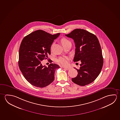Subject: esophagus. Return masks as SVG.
<instances>
[{
	"mask_svg": "<svg viewBox=\"0 0 120 120\" xmlns=\"http://www.w3.org/2000/svg\"><path fill=\"white\" fill-rule=\"evenodd\" d=\"M64 68L66 70H69L70 69V68H69V67H64Z\"/></svg>",
	"mask_w": 120,
	"mask_h": 120,
	"instance_id": "34e87169",
	"label": "esophagus"
}]
</instances>
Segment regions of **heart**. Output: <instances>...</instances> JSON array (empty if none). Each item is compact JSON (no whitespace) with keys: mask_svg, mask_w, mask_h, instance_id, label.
Segmentation results:
<instances>
[{"mask_svg":"<svg viewBox=\"0 0 120 120\" xmlns=\"http://www.w3.org/2000/svg\"><path fill=\"white\" fill-rule=\"evenodd\" d=\"M70 42L67 39L65 38H62L61 40V42L62 45H64L66 44L67 43ZM69 58L67 57H61L57 60L58 63L59 64L62 66H67L68 64Z\"/></svg>","mask_w":120,"mask_h":120,"instance_id":"1","label":"heart"}]
</instances>
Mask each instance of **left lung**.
<instances>
[{
	"instance_id": "obj_1",
	"label": "left lung",
	"mask_w": 120,
	"mask_h": 120,
	"mask_svg": "<svg viewBox=\"0 0 120 120\" xmlns=\"http://www.w3.org/2000/svg\"><path fill=\"white\" fill-rule=\"evenodd\" d=\"M75 43L74 62L80 61L76 77L71 79L75 83L85 86L93 82L98 76L103 64L101 46L96 35L83 29H77L65 34Z\"/></svg>"
}]
</instances>
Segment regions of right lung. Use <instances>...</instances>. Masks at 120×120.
Here are the masks:
<instances>
[{
	"label": "right lung",
	"mask_w": 120,
	"mask_h": 120,
	"mask_svg": "<svg viewBox=\"0 0 120 120\" xmlns=\"http://www.w3.org/2000/svg\"><path fill=\"white\" fill-rule=\"evenodd\" d=\"M60 33L51 34L38 30L23 38L19 51V69L30 84L39 88L48 86L54 80L55 70L59 66L50 64L48 67L41 61L51 54V47ZM51 62H52L51 61Z\"/></svg>",
	"instance_id": "1"
}]
</instances>
